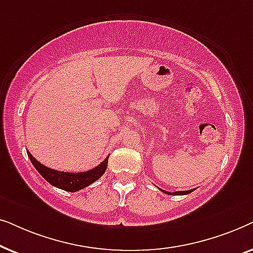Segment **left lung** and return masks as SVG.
<instances>
[{
    "instance_id": "8db88e82",
    "label": "left lung",
    "mask_w": 253,
    "mask_h": 253,
    "mask_svg": "<svg viewBox=\"0 0 253 253\" xmlns=\"http://www.w3.org/2000/svg\"><path fill=\"white\" fill-rule=\"evenodd\" d=\"M161 190V189H160ZM162 192L167 193V195H172V196H182V195H189V193H191L192 191H195V189L192 190H186V191H176V192H168V191H165V190H161Z\"/></svg>"
}]
</instances>
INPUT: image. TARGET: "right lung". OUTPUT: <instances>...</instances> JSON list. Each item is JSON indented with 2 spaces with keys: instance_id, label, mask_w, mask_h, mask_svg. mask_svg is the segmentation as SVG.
Here are the masks:
<instances>
[{
  "instance_id": "1",
  "label": "right lung",
  "mask_w": 253,
  "mask_h": 253,
  "mask_svg": "<svg viewBox=\"0 0 253 253\" xmlns=\"http://www.w3.org/2000/svg\"><path fill=\"white\" fill-rule=\"evenodd\" d=\"M31 162L34 166V168L39 171V174L46 179V181L53 186H56L58 189L64 190L69 192H76L78 190H82L88 186L92 183H94L96 179H99L105 174L107 165H108V157L103 160L99 166L95 168L89 169L87 171L83 172H68V171H60L55 170L41 165L39 161L32 157L30 152H27Z\"/></svg>"
}]
</instances>
